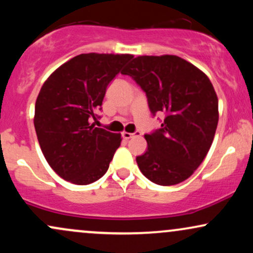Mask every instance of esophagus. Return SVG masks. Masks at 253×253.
<instances>
[{"instance_id":"esophagus-1","label":"esophagus","mask_w":253,"mask_h":253,"mask_svg":"<svg viewBox=\"0 0 253 253\" xmlns=\"http://www.w3.org/2000/svg\"><path fill=\"white\" fill-rule=\"evenodd\" d=\"M136 135H140V132H138V130H136V132H134V133H128V132L123 133V138L126 139V140H128V139L133 138V136H136Z\"/></svg>"}]
</instances>
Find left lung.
<instances>
[{
    "instance_id": "left-lung-1",
    "label": "left lung",
    "mask_w": 253,
    "mask_h": 253,
    "mask_svg": "<svg viewBox=\"0 0 253 253\" xmlns=\"http://www.w3.org/2000/svg\"><path fill=\"white\" fill-rule=\"evenodd\" d=\"M121 74L144 90L153 117L165 115L161 128L145 134L147 150L136 157L139 169L159 185L185 181L207 156L219 121L217 96L210 78L170 54L136 57Z\"/></svg>"
}]
</instances>
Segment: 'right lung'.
Here are the masks:
<instances>
[{
  "instance_id": "add662e5",
  "label": "right lung",
  "mask_w": 253,
  "mask_h": 253,
  "mask_svg": "<svg viewBox=\"0 0 253 253\" xmlns=\"http://www.w3.org/2000/svg\"><path fill=\"white\" fill-rule=\"evenodd\" d=\"M130 54L83 53L46 80L36 102L34 127L43 157L58 176L85 185L107 172L121 134L95 127L108 84Z\"/></svg>"
}]
</instances>
